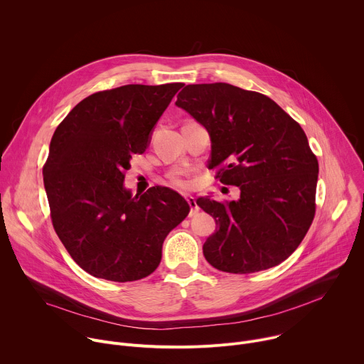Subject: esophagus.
Masks as SVG:
<instances>
[{
  "instance_id": "esophagus-1",
  "label": "esophagus",
  "mask_w": 364,
  "mask_h": 364,
  "mask_svg": "<svg viewBox=\"0 0 364 364\" xmlns=\"http://www.w3.org/2000/svg\"><path fill=\"white\" fill-rule=\"evenodd\" d=\"M186 200H187V203H188V205H190V216L197 215V213H198V210H200V207L197 205L196 198H194L193 196H187V197H186Z\"/></svg>"
}]
</instances>
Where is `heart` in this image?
I'll list each match as a JSON object with an SVG mask.
<instances>
[{
	"label": "heart",
	"instance_id": "b5f03b06",
	"mask_svg": "<svg viewBox=\"0 0 364 364\" xmlns=\"http://www.w3.org/2000/svg\"><path fill=\"white\" fill-rule=\"evenodd\" d=\"M168 183L173 186V187H177V188H187L188 187V183L184 180V177L178 173H173L170 174L168 177Z\"/></svg>",
	"mask_w": 364,
	"mask_h": 364
}]
</instances>
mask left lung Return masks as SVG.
I'll return each mask as SVG.
<instances>
[{
	"instance_id": "8db88e82",
	"label": "left lung",
	"mask_w": 364,
	"mask_h": 364,
	"mask_svg": "<svg viewBox=\"0 0 364 364\" xmlns=\"http://www.w3.org/2000/svg\"><path fill=\"white\" fill-rule=\"evenodd\" d=\"M176 105L210 134L212 168L237 186V201L200 197L218 230L203 253L229 274L279 265L299 246L316 215L318 161L302 128L271 97L229 83L187 85Z\"/></svg>"
}]
</instances>
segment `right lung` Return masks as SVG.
Returning a JSON list of instances; mask_svg holds the SVG:
<instances>
[{"mask_svg":"<svg viewBox=\"0 0 364 364\" xmlns=\"http://www.w3.org/2000/svg\"><path fill=\"white\" fill-rule=\"evenodd\" d=\"M183 83L125 85L96 92L56 128L43 167L53 228L87 274L115 282L138 281L161 262L163 242L190 212L166 187L132 197L124 187L134 154Z\"/></svg>","mask_w":364,"mask_h":364,"instance_id":"obj_1","label":"right lung"}]
</instances>
